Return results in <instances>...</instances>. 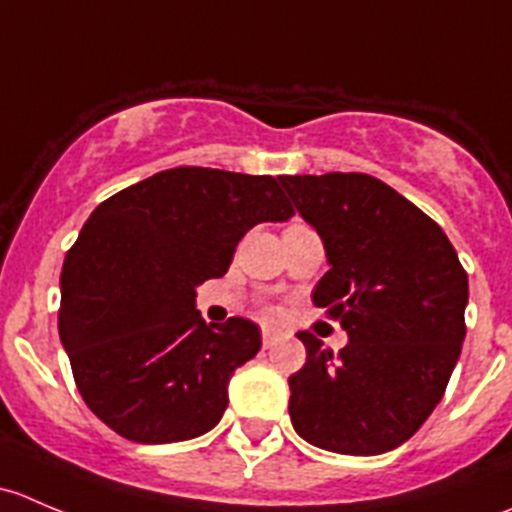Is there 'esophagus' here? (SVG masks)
<instances>
[{
    "mask_svg": "<svg viewBox=\"0 0 512 512\" xmlns=\"http://www.w3.org/2000/svg\"><path fill=\"white\" fill-rule=\"evenodd\" d=\"M282 339V332L280 329H272V327H262V344H265V349L275 347L277 342Z\"/></svg>",
    "mask_w": 512,
    "mask_h": 512,
    "instance_id": "1",
    "label": "esophagus"
}]
</instances>
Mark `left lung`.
Masks as SVG:
<instances>
[{"mask_svg": "<svg viewBox=\"0 0 512 512\" xmlns=\"http://www.w3.org/2000/svg\"><path fill=\"white\" fill-rule=\"evenodd\" d=\"M280 183L327 252L314 304L349 337L334 354L297 334L307 361L289 376L294 431L344 456L394 451L436 409L461 356L466 270L446 232L371 175H280Z\"/></svg>", "mask_w": 512, "mask_h": 512, "instance_id": "1", "label": "left lung"}]
</instances>
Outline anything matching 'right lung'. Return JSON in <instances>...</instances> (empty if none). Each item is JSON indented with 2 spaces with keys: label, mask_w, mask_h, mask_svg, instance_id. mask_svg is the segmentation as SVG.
<instances>
[{
  "label": "right lung",
  "mask_w": 512,
  "mask_h": 512,
  "mask_svg": "<svg viewBox=\"0 0 512 512\" xmlns=\"http://www.w3.org/2000/svg\"><path fill=\"white\" fill-rule=\"evenodd\" d=\"M292 215L275 178L215 168L163 170L89 215L61 267L59 337L108 428L175 443L218 426L262 337L242 317L205 324L195 287L225 275L250 227Z\"/></svg>",
  "instance_id": "1"
}]
</instances>
